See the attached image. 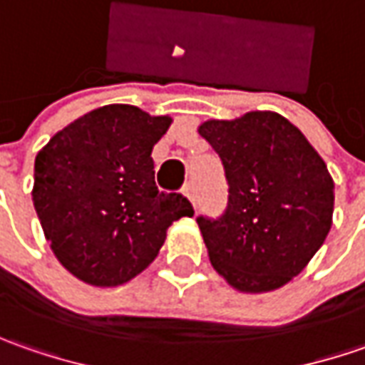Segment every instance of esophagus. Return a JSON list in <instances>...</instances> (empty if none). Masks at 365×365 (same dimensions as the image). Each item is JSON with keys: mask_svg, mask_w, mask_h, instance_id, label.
Masks as SVG:
<instances>
[{"mask_svg": "<svg viewBox=\"0 0 365 365\" xmlns=\"http://www.w3.org/2000/svg\"><path fill=\"white\" fill-rule=\"evenodd\" d=\"M182 195L189 199L190 203H192V207H197L195 205V189H192V185H185V189H182Z\"/></svg>", "mask_w": 365, "mask_h": 365, "instance_id": "34e87169", "label": "esophagus"}]
</instances>
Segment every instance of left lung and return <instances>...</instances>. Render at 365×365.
<instances>
[{
  "label": "left lung",
  "instance_id": "obj_1",
  "mask_svg": "<svg viewBox=\"0 0 365 365\" xmlns=\"http://www.w3.org/2000/svg\"><path fill=\"white\" fill-rule=\"evenodd\" d=\"M199 133L219 154L230 185L225 213L197 217L213 268L240 292L284 287L331 230L335 185L327 164L274 111L203 121Z\"/></svg>",
  "mask_w": 365,
  "mask_h": 365
}]
</instances>
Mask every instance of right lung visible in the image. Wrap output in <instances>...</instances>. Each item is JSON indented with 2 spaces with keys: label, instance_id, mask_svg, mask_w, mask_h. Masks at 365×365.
Instances as JSON below:
<instances>
[{
  "label": "right lung",
  "instance_id": "right-lung-1",
  "mask_svg": "<svg viewBox=\"0 0 365 365\" xmlns=\"http://www.w3.org/2000/svg\"><path fill=\"white\" fill-rule=\"evenodd\" d=\"M173 118L135 106L93 109L56 132L34 162L32 201L56 259L93 287H120L158 256L192 205L154 182L152 148Z\"/></svg>",
  "mask_w": 365,
  "mask_h": 365
}]
</instances>
